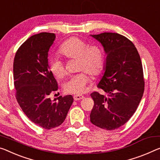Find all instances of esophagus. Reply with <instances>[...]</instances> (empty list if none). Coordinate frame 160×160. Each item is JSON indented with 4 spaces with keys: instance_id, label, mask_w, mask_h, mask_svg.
I'll use <instances>...</instances> for the list:
<instances>
[{
    "instance_id": "esophagus-1",
    "label": "esophagus",
    "mask_w": 160,
    "mask_h": 160,
    "mask_svg": "<svg viewBox=\"0 0 160 160\" xmlns=\"http://www.w3.org/2000/svg\"><path fill=\"white\" fill-rule=\"evenodd\" d=\"M84 98L83 95H75L74 97H73V99H74L75 101H78V100H81Z\"/></svg>"
}]
</instances>
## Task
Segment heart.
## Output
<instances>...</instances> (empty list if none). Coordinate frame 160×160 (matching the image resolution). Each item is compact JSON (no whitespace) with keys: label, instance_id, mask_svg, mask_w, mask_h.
I'll use <instances>...</instances> for the list:
<instances>
[{"label":"heart","instance_id":"b5f03b06","mask_svg":"<svg viewBox=\"0 0 160 160\" xmlns=\"http://www.w3.org/2000/svg\"><path fill=\"white\" fill-rule=\"evenodd\" d=\"M58 52L67 59H77V68L83 71L68 78L63 86L66 93L82 94L85 92L92 76L98 75L102 70L104 63V54L102 48L98 45H88V43L78 37H72L63 42ZM50 72L56 78H61L66 71L62 61L57 58H51L48 63Z\"/></svg>","mask_w":160,"mask_h":160}]
</instances>
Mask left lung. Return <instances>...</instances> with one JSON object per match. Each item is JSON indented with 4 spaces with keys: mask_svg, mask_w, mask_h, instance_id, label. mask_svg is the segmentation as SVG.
Instances as JSON below:
<instances>
[{
    "mask_svg": "<svg viewBox=\"0 0 160 160\" xmlns=\"http://www.w3.org/2000/svg\"><path fill=\"white\" fill-rule=\"evenodd\" d=\"M104 48V73L98 87L107 96L93 92L94 105L90 121L100 128L113 130L129 121L139 104L144 81L141 58L128 38L116 33L91 35Z\"/></svg>",
    "mask_w": 160,
    "mask_h": 160,
    "instance_id": "8db88e82",
    "label": "left lung"
}]
</instances>
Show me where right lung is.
Segmentation results:
<instances>
[{"instance_id": "right-lung-1", "label": "right lung", "mask_w": 160, "mask_h": 160, "mask_svg": "<svg viewBox=\"0 0 160 160\" xmlns=\"http://www.w3.org/2000/svg\"><path fill=\"white\" fill-rule=\"evenodd\" d=\"M55 39L54 33L46 32L31 36L18 49L13 62L17 102L31 122L46 129L60 126L73 102L72 95L49 98L58 90L48 61Z\"/></svg>"}]
</instances>
